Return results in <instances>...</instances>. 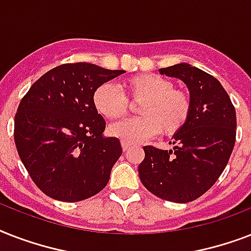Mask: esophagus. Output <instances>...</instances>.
Returning <instances> with one entry per match:
<instances>
[{
    "label": "esophagus",
    "mask_w": 251,
    "mask_h": 251,
    "mask_svg": "<svg viewBox=\"0 0 251 251\" xmlns=\"http://www.w3.org/2000/svg\"><path fill=\"white\" fill-rule=\"evenodd\" d=\"M121 146L122 150H124V152H126V151H129V150L131 149V146H130L129 143H126V142H121Z\"/></svg>",
    "instance_id": "34e87169"
}]
</instances>
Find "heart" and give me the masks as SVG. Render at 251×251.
<instances>
[{
    "mask_svg": "<svg viewBox=\"0 0 251 251\" xmlns=\"http://www.w3.org/2000/svg\"><path fill=\"white\" fill-rule=\"evenodd\" d=\"M125 95L109 83L94 91L95 109L108 120H118L127 114L129 100L141 102L142 117L114 124L109 134L129 145H139L161 131L163 135L178 133L190 116L191 100L186 91L173 88L167 78L155 74H138L124 82Z\"/></svg>",
    "mask_w": 251,
    "mask_h": 251,
    "instance_id": "b5f03b06",
    "label": "heart"
}]
</instances>
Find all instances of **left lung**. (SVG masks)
<instances>
[{
	"mask_svg": "<svg viewBox=\"0 0 251 251\" xmlns=\"http://www.w3.org/2000/svg\"><path fill=\"white\" fill-rule=\"evenodd\" d=\"M186 84L190 116L173 135V150L146 146L138 172L143 186L159 198L187 203L199 198L226 169L236 142V109L216 78L189 64L159 70Z\"/></svg>",
	"mask_w": 251,
	"mask_h": 251,
	"instance_id": "1",
	"label": "left lung"
}]
</instances>
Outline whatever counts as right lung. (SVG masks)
I'll return each mask as SVG.
<instances>
[{"mask_svg":"<svg viewBox=\"0 0 251 251\" xmlns=\"http://www.w3.org/2000/svg\"><path fill=\"white\" fill-rule=\"evenodd\" d=\"M124 73L87 62L60 65L22 99L14 122L15 146L44 194L79 202L106 186L122 149L118 138L104 137L105 121L92 95Z\"/></svg>","mask_w":251,"mask_h":251,"instance_id":"obj_1","label":"right lung"}]
</instances>
